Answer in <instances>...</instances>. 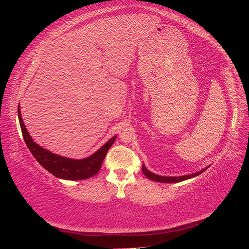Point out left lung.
Listing matches in <instances>:
<instances>
[{
    "label": "left lung",
    "mask_w": 249,
    "mask_h": 249,
    "mask_svg": "<svg viewBox=\"0 0 249 249\" xmlns=\"http://www.w3.org/2000/svg\"><path fill=\"white\" fill-rule=\"evenodd\" d=\"M208 167H210V166H208ZM208 167H205V168L197 171V172L191 173V175H186V176H180V177H163V176L156 175V173L149 171L145 167V165L143 164L142 165V172L146 178H148L149 179H152V180H155V182H159V183H178V182H183V180L189 179V178H192L199 176L200 173H202L206 169H208Z\"/></svg>",
    "instance_id": "8db88e82"
}]
</instances>
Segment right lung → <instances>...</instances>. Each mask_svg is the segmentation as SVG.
<instances>
[{"mask_svg": "<svg viewBox=\"0 0 249 249\" xmlns=\"http://www.w3.org/2000/svg\"><path fill=\"white\" fill-rule=\"evenodd\" d=\"M18 113L22 137H24L29 150L32 153L36 161L44 169H47L53 176H55L58 178L67 180H81L96 175L102 167V163L109 148L116 139V136L112 137L101 148L97 149L95 153L87 158H84V159L77 160L71 159V158L62 157L50 152V150L43 148L39 144H37L36 142H34L32 137L30 136L29 132L27 131L24 120H22L19 106Z\"/></svg>", "mask_w": 249, "mask_h": 249, "instance_id": "add662e5", "label": "right lung"}]
</instances>
